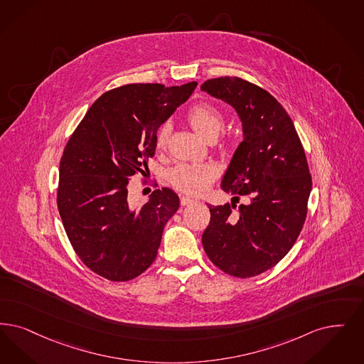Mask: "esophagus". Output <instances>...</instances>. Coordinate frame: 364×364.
Segmentation results:
<instances>
[{
  "label": "esophagus",
  "instance_id": "obj_1",
  "mask_svg": "<svg viewBox=\"0 0 364 364\" xmlns=\"http://www.w3.org/2000/svg\"><path fill=\"white\" fill-rule=\"evenodd\" d=\"M180 202H181V205H188V204L195 203L196 200L192 199V198H188V196H181Z\"/></svg>",
  "mask_w": 364,
  "mask_h": 364
}]
</instances>
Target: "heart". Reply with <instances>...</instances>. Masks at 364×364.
Returning a JSON list of instances; mask_svg holds the SVG:
<instances>
[{"instance_id": "b5f03b06", "label": "heart", "mask_w": 364, "mask_h": 364, "mask_svg": "<svg viewBox=\"0 0 364 364\" xmlns=\"http://www.w3.org/2000/svg\"><path fill=\"white\" fill-rule=\"evenodd\" d=\"M189 124L205 141H215L225 126V119L218 108L210 102H198L188 111ZM171 126L164 124L157 132L156 146L165 149L171 136ZM217 177V171L207 165L180 164L169 172V183L176 189L189 193L200 195L208 188Z\"/></svg>"}]
</instances>
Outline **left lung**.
I'll return each mask as SVG.
<instances>
[{
    "label": "left lung",
    "instance_id": "8db88e82",
    "mask_svg": "<svg viewBox=\"0 0 364 364\" xmlns=\"http://www.w3.org/2000/svg\"><path fill=\"white\" fill-rule=\"evenodd\" d=\"M200 89L233 107L244 135L220 181L232 204L208 205L204 250L223 272L256 277L289 253L305 223L311 192L305 150L286 109L262 87L220 77ZM238 196L246 203L234 212Z\"/></svg>",
    "mask_w": 364,
    "mask_h": 364
}]
</instances>
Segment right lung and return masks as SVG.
Listing matches in <instances>:
<instances>
[{"label":"right lung","instance_id":"add662e5","mask_svg":"<svg viewBox=\"0 0 364 364\" xmlns=\"http://www.w3.org/2000/svg\"><path fill=\"white\" fill-rule=\"evenodd\" d=\"M196 85L130 84L105 92L70 136L59 164V215L75 253L95 274L127 282L154 262L180 199L172 189H156L135 208L127 186L145 173L161 124Z\"/></svg>","mask_w":364,"mask_h":364}]
</instances>
